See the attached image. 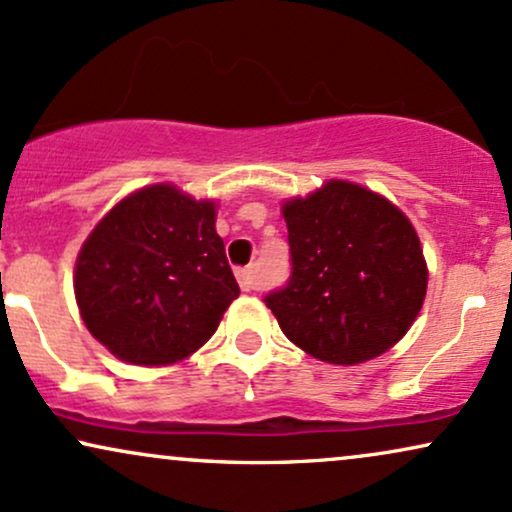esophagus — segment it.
<instances>
[{
  "label": "esophagus",
  "instance_id": "obj_1",
  "mask_svg": "<svg viewBox=\"0 0 512 512\" xmlns=\"http://www.w3.org/2000/svg\"><path fill=\"white\" fill-rule=\"evenodd\" d=\"M237 282H239V287H242V292H254V289H258L254 268H239Z\"/></svg>",
  "mask_w": 512,
  "mask_h": 512
}]
</instances>
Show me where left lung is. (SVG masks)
Returning <instances> with one entry per match:
<instances>
[{"instance_id":"obj_1","label":"left lung","mask_w":512,"mask_h":512,"mask_svg":"<svg viewBox=\"0 0 512 512\" xmlns=\"http://www.w3.org/2000/svg\"><path fill=\"white\" fill-rule=\"evenodd\" d=\"M292 275L266 296L289 342L334 365L389 351L418 318L427 263L410 220L380 194L330 180L282 206Z\"/></svg>"}]
</instances>
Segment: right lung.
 Here are the masks:
<instances>
[{"label":"right lung","mask_w":512,"mask_h":512,"mask_svg":"<svg viewBox=\"0 0 512 512\" xmlns=\"http://www.w3.org/2000/svg\"><path fill=\"white\" fill-rule=\"evenodd\" d=\"M87 330L132 365H168L204 346L239 296L216 232V201L151 185L99 220L75 261Z\"/></svg>","instance_id":"add662e5"}]
</instances>
